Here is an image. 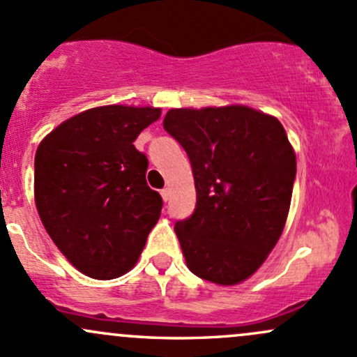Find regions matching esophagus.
I'll list each match as a JSON object with an SVG mask.
<instances>
[{"label":"esophagus","mask_w":357,"mask_h":357,"mask_svg":"<svg viewBox=\"0 0 357 357\" xmlns=\"http://www.w3.org/2000/svg\"><path fill=\"white\" fill-rule=\"evenodd\" d=\"M160 197H162V200H164V202H167V200H169V197H171V190H169V188H164L162 191H160Z\"/></svg>","instance_id":"34e87169"}]
</instances>
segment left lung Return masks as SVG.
I'll return each mask as SVG.
<instances>
[{
	"label": "left lung",
	"mask_w": 357,
	"mask_h": 357,
	"mask_svg": "<svg viewBox=\"0 0 357 357\" xmlns=\"http://www.w3.org/2000/svg\"><path fill=\"white\" fill-rule=\"evenodd\" d=\"M164 128L190 157L197 208L174 231L195 275L219 286L250 279L286 226L296 153L275 116L231 104L178 107Z\"/></svg>",
	"instance_id": "1"
}]
</instances>
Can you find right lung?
Segmentation results:
<instances>
[{
	"label": "right lung",
	"instance_id": "right-lung-1",
	"mask_svg": "<svg viewBox=\"0 0 357 357\" xmlns=\"http://www.w3.org/2000/svg\"><path fill=\"white\" fill-rule=\"evenodd\" d=\"M160 107H92L43 138L33 198L47 234L75 268L97 280L125 275L162 210L145 179L149 160L133 142Z\"/></svg>",
	"mask_w": 357,
	"mask_h": 357
}]
</instances>
